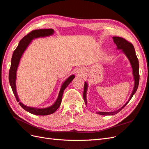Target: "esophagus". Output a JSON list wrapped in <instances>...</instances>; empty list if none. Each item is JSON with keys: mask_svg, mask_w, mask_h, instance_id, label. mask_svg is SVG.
<instances>
[{"mask_svg": "<svg viewBox=\"0 0 149 149\" xmlns=\"http://www.w3.org/2000/svg\"><path fill=\"white\" fill-rule=\"evenodd\" d=\"M79 74H80V76H81V72H79Z\"/></svg>", "mask_w": 149, "mask_h": 149, "instance_id": "1", "label": "esophagus"}]
</instances>
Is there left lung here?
Returning <instances> with one entry per match:
<instances>
[{
	"mask_svg": "<svg viewBox=\"0 0 149 149\" xmlns=\"http://www.w3.org/2000/svg\"><path fill=\"white\" fill-rule=\"evenodd\" d=\"M112 38H113L114 43L117 46V49L122 50V52L125 54L130 61V64H131V66L132 68V70H133V74L134 77V80H135V84H134V88L133 90V92L131 94V96H130L129 100L121 108L119 109L118 110L113 111V112H97V113L98 114L104 115V116L114 115L118 113V112L121 110H122L126 106V105L129 102V101L131 100L134 94H135V92H136L138 86H139V79H140L139 59H138V58L136 57L135 48H134L132 43H131L128 41H127L125 38H121V37H113ZM87 88H88V84H87L86 82H85L84 85V91H83V99H84L86 106L87 104V100H86V97Z\"/></svg>",
	"mask_w": 149,
	"mask_h": 149,
	"instance_id": "1",
	"label": "left lung"
}]
</instances>
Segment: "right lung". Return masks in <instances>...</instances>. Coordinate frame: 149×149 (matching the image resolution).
Masks as SVG:
<instances>
[{
    "mask_svg": "<svg viewBox=\"0 0 149 149\" xmlns=\"http://www.w3.org/2000/svg\"><path fill=\"white\" fill-rule=\"evenodd\" d=\"M54 33L53 29H40V30H35L31 31L30 33L24 37L21 40L19 45H17L16 49L14 50L12 59H11V64H10V68L9 72V80L10 85L11 86L14 95L16 97V99L19 102L20 106L23 108L25 111H26L30 113L35 115H40V116H46L49 115L56 112L58 108L59 107L61 101L63 99V92L65 88L68 86V85L72 81V79L74 78V75H71L65 81L62 86H61V90L59 91V95L57 99L52 106L46 107V108H35L31 107H28L25 106L23 103H21L19 98L17 97V94L16 92V71L17 70L18 65H19L21 57L22 56L23 54L26 49L28 45L31 43L32 40L36 38L39 37H45L47 36L52 35Z\"/></svg>",
    "mask_w": 149,
    "mask_h": 149,
    "instance_id": "right-lung-1",
    "label": "right lung"
}]
</instances>
